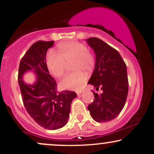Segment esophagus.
Wrapping results in <instances>:
<instances>
[{
	"instance_id": "34e87169",
	"label": "esophagus",
	"mask_w": 154,
	"mask_h": 154,
	"mask_svg": "<svg viewBox=\"0 0 154 154\" xmlns=\"http://www.w3.org/2000/svg\"><path fill=\"white\" fill-rule=\"evenodd\" d=\"M82 91H76V93H77V95H79L82 93Z\"/></svg>"
}]
</instances>
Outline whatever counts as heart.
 Wrapping results in <instances>:
<instances>
[{
	"mask_svg": "<svg viewBox=\"0 0 154 154\" xmlns=\"http://www.w3.org/2000/svg\"><path fill=\"white\" fill-rule=\"evenodd\" d=\"M57 47L59 53L50 51L47 54L46 63L48 70L54 77L59 78L66 70V62L74 60L73 69L77 72L64 76L59 85L62 89H79L88 78L87 75L81 70L91 74L94 69L95 66L94 54L88 50L85 44L77 41L61 43Z\"/></svg>",
	"mask_w": 154,
	"mask_h": 154,
	"instance_id": "1",
	"label": "heart"
}]
</instances>
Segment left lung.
I'll return each instance as SVG.
<instances>
[{"mask_svg": "<svg viewBox=\"0 0 154 154\" xmlns=\"http://www.w3.org/2000/svg\"><path fill=\"white\" fill-rule=\"evenodd\" d=\"M88 43L95 54V70L88 84L93 91L94 100L88 106L93 119L98 122L111 121L120 114L126 103L128 78L125 61L116 49L97 38H90Z\"/></svg>", "mask_w": 154, "mask_h": 154, "instance_id": "obj_1", "label": "left lung"}]
</instances>
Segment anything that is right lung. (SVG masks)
<instances>
[{"instance_id":"add662e5","label":"right lung","mask_w":154,"mask_h":154,"mask_svg":"<svg viewBox=\"0 0 154 154\" xmlns=\"http://www.w3.org/2000/svg\"><path fill=\"white\" fill-rule=\"evenodd\" d=\"M54 42L38 40L33 43L21 59L18 73L19 85L26 111L35 122L48 130H57L66 125L72 101L77 96L74 91H58L57 83L49 75L45 56ZM31 69L37 74V82L28 86L23 82L22 75Z\"/></svg>"}]
</instances>
